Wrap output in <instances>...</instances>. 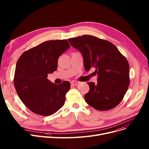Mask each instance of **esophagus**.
Listing matches in <instances>:
<instances>
[{
    "mask_svg": "<svg viewBox=\"0 0 149 149\" xmlns=\"http://www.w3.org/2000/svg\"><path fill=\"white\" fill-rule=\"evenodd\" d=\"M80 82L79 81H72V82H71V84H72V85H74V86H77V85H79V84H80Z\"/></svg>",
    "mask_w": 149,
    "mask_h": 149,
    "instance_id": "obj_1",
    "label": "esophagus"
}]
</instances>
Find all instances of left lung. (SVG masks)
<instances>
[{"mask_svg":"<svg viewBox=\"0 0 149 149\" xmlns=\"http://www.w3.org/2000/svg\"><path fill=\"white\" fill-rule=\"evenodd\" d=\"M79 49L86 71L95 69L98 82H88L89 91L84 99L98 111H108L118 106L130 84L129 65L123 55L111 42L93 36L83 35L68 39Z\"/></svg>","mask_w":149,"mask_h":149,"instance_id":"obj_1","label":"left lung"}]
</instances>
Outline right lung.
Here are the masks:
<instances>
[{
  "label": "right lung",
  "mask_w": 149,
  "mask_h": 149,
  "mask_svg": "<svg viewBox=\"0 0 149 149\" xmlns=\"http://www.w3.org/2000/svg\"><path fill=\"white\" fill-rule=\"evenodd\" d=\"M70 47L67 40H48L23 52L14 77L17 95L34 113L49 116L63 106L70 84L52 83L47 77L57 69L58 59Z\"/></svg>",
  "instance_id": "1"
}]
</instances>
